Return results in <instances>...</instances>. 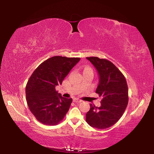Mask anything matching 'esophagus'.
<instances>
[{"label": "esophagus", "mask_w": 154, "mask_h": 154, "mask_svg": "<svg viewBox=\"0 0 154 154\" xmlns=\"http://www.w3.org/2000/svg\"><path fill=\"white\" fill-rule=\"evenodd\" d=\"M73 101L74 102V103H80V102H82V100L77 99V98H74L73 100Z\"/></svg>", "instance_id": "obj_1"}]
</instances>
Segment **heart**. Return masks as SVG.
Masks as SVG:
<instances>
[{
    "mask_svg": "<svg viewBox=\"0 0 154 154\" xmlns=\"http://www.w3.org/2000/svg\"><path fill=\"white\" fill-rule=\"evenodd\" d=\"M85 69H91L90 67H85Z\"/></svg>",
    "mask_w": 154,
    "mask_h": 154,
    "instance_id": "b5f03b06",
    "label": "heart"
}]
</instances>
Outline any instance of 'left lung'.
<instances>
[{
    "label": "left lung",
    "mask_w": 154,
    "mask_h": 154,
    "mask_svg": "<svg viewBox=\"0 0 154 154\" xmlns=\"http://www.w3.org/2000/svg\"><path fill=\"white\" fill-rule=\"evenodd\" d=\"M98 72L100 81L96 92L101 97V106L90 105L86 122L92 127L105 129L112 127L123 116L128 102L125 77L114 63L105 58L87 57Z\"/></svg>",
    "instance_id": "obj_1"
}]
</instances>
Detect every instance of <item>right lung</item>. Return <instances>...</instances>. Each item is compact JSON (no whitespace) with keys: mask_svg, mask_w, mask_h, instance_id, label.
<instances>
[{"mask_svg":"<svg viewBox=\"0 0 154 154\" xmlns=\"http://www.w3.org/2000/svg\"><path fill=\"white\" fill-rule=\"evenodd\" d=\"M80 58L55 56L42 63L30 76L26 87L27 105L39 122L53 126L62 122L72 101L58 94L56 86L62 84Z\"/></svg>","mask_w":154,"mask_h":154,"instance_id":"add662e5","label":"right lung"}]
</instances>
